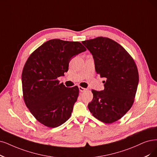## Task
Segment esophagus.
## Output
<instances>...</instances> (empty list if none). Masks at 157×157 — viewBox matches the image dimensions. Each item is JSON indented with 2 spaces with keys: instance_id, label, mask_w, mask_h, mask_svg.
<instances>
[{
  "instance_id": "obj_1",
  "label": "esophagus",
  "mask_w": 157,
  "mask_h": 157,
  "mask_svg": "<svg viewBox=\"0 0 157 157\" xmlns=\"http://www.w3.org/2000/svg\"><path fill=\"white\" fill-rule=\"evenodd\" d=\"M79 90L80 92H84L85 90H86V89L83 88V87H82V86H79Z\"/></svg>"
}]
</instances>
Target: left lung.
<instances>
[{
    "mask_svg": "<svg viewBox=\"0 0 157 157\" xmlns=\"http://www.w3.org/2000/svg\"><path fill=\"white\" fill-rule=\"evenodd\" d=\"M93 56L95 70L105 78L104 90H92L90 112L104 123L118 120L132 107L138 85V72L132 57L114 40L99 37L82 41Z\"/></svg>",
    "mask_w": 157,
    "mask_h": 157,
    "instance_id": "obj_1",
    "label": "left lung"
}]
</instances>
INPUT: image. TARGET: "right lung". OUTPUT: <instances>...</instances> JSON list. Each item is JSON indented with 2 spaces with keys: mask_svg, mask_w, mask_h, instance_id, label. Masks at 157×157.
Returning <instances> with one entry per match:
<instances>
[{
  "mask_svg": "<svg viewBox=\"0 0 157 157\" xmlns=\"http://www.w3.org/2000/svg\"><path fill=\"white\" fill-rule=\"evenodd\" d=\"M86 50L79 42L55 39L43 43L28 57L22 73L23 98L40 124L54 128L71 117L79 89L66 87L57 78L68 71L72 58Z\"/></svg>",
  "mask_w": 157,
  "mask_h": 157,
  "instance_id": "add662e5",
  "label": "right lung"
}]
</instances>
